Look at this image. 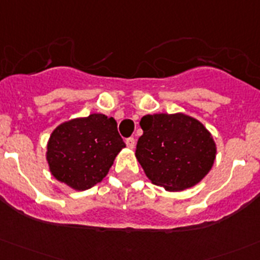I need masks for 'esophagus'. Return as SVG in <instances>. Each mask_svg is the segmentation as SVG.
Returning a JSON list of instances; mask_svg holds the SVG:
<instances>
[{"label":"esophagus","mask_w":260,"mask_h":260,"mask_svg":"<svg viewBox=\"0 0 260 260\" xmlns=\"http://www.w3.org/2000/svg\"><path fill=\"white\" fill-rule=\"evenodd\" d=\"M126 145H127V148H130V149H133V148L135 147V139L134 138H127V139L125 140Z\"/></svg>","instance_id":"esophagus-1"}]
</instances>
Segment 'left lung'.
Wrapping results in <instances>:
<instances>
[{
  "label": "left lung",
  "instance_id": "1",
  "mask_svg": "<svg viewBox=\"0 0 260 260\" xmlns=\"http://www.w3.org/2000/svg\"><path fill=\"white\" fill-rule=\"evenodd\" d=\"M138 160L148 179L169 191L194 186L209 172L216 158L211 133L182 113H155L140 120Z\"/></svg>",
  "mask_w": 260,
  "mask_h": 260
}]
</instances>
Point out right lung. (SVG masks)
<instances>
[{"instance_id": "right-lung-1", "label": "right lung", "mask_w": 260, "mask_h": 260, "mask_svg": "<svg viewBox=\"0 0 260 260\" xmlns=\"http://www.w3.org/2000/svg\"><path fill=\"white\" fill-rule=\"evenodd\" d=\"M123 147L115 118L93 113L54 128L47 145V160L58 181L86 190L102 181Z\"/></svg>"}]
</instances>
